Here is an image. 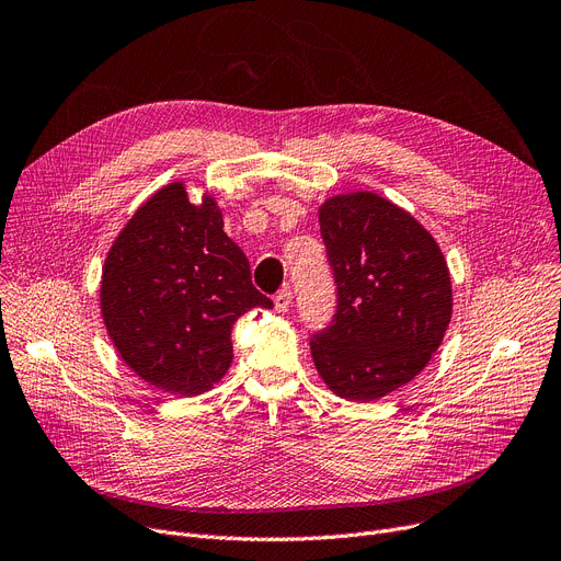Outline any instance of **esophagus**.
<instances>
[{
    "label": "esophagus",
    "instance_id": "obj_1",
    "mask_svg": "<svg viewBox=\"0 0 561 561\" xmlns=\"http://www.w3.org/2000/svg\"><path fill=\"white\" fill-rule=\"evenodd\" d=\"M290 300H293L290 290H288V288H282V290L277 293V296H275V309H277L279 313H286L288 307H290Z\"/></svg>",
    "mask_w": 561,
    "mask_h": 561
}]
</instances>
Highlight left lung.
<instances>
[{
    "instance_id": "obj_1",
    "label": "left lung",
    "mask_w": 561,
    "mask_h": 561,
    "mask_svg": "<svg viewBox=\"0 0 561 561\" xmlns=\"http://www.w3.org/2000/svg\"><path fill=\"white\" fill-rule=\"evenodd\" d=\"M318 220L339 307L311 341L313 366L339 398L381 400L444 343L453 318L448 261L414 216L373 191L328 197Z\"/></svg>"
}]
</instances>
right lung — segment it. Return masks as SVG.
<instances>
[{
    "label": "right lung",
    "mask_w": 561,
    "mask_h": 561,
    "mask_svg": "<svg viewBox=\"0 0 561 561\" xmlns=\"http://www.w3.org/2000/svg\"><path fill=\"white\" fill-rule=\"evenodd\" d=\"M218 199H188L182 180L147 197L102 265L100 309L127 368L170 396L211 391L233 359L231 328L273 302L252 286Z\"/></svg>",
    "instance_id": "add662e5"
}]
</instances>
